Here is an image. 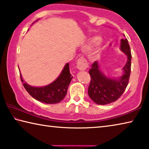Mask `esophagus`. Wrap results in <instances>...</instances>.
Returning a JSON list of instances; mask_svg holds the SVG:
<instances>
[{
	"label": "esophagus",
	"instance_id": "obj_1",
	"mask_svg": "<svg viewBox=\"0 0 149 149\" xmlns=\"http://www.w3.org/2000/svg\"><path fill=\"white\" fill-rule=\"evenodd\" d=\"M88 64L86 60L84 58H79L77 61V68L80 71H85L87 68Z\"/></svg>",
	"mask_w": 149,
	"mask_h": 149
}]
</instances>
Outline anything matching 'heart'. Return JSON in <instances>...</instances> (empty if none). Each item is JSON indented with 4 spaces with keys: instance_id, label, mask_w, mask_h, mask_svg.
Segmentation results:
<instances>
[{
    "instance_id": "heart-1",
    "label": "heart",
    "mask_w": 149,
    "mask_h": 149,
    "mask_svg": "<svg viewBox=\"0 0 149 149\" xmlns=\"http://www.w3.org/2000/svg\"><path fill=\"white\" fill-rule=\"evenodd\" d=\"M100 41H101V38H100V37L96 36L94 37H92V38L90 39L89 41L86 42V43L83 45L82 49L84 50H89L92 49L95 46L99 44L100 42ZM100 48H99L97 52H100Z\"/></svg>"
}]
</instances>
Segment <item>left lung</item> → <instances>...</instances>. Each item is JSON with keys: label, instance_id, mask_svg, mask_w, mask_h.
I'll list each match as a JSON object with an SVG mask.
<instances>
[{"label": "left lung", "instance_id": "left-lung-1", "mask_svg": "<svg viewBox=\"0 0 149 149\" xmlns=\"http://www.w3.org/2000/svg\"><path fill=\"white\" fill-rule=\"evenodd\" d=\"M125 37V35H123ZM121 51L127 56V62L122 68L123 73L118 77H108L100 70L99 63L95 62L89 70L91 83L88 95L96 104L106 105L116 101L122 96L127 86L130 76L132 54L127 39H121Z\"/></svg>", "mask_w": 149, "mask_h": 149}]
</instances>
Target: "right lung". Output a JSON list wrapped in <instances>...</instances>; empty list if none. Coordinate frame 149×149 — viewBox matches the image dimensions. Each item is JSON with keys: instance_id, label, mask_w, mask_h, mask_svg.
<instances>
[{"instance_id": "1", "label": "right lung", "mask_w": 149, "mask_h": 149, "mask_svg": "<svg viewBox=\"0 0 149 149\" xmlns=\"http://www.w3.org/2000/svg\"><path fill=\"white\" fill-rule=\"evenodd\" d=\"M20 78L25 89L35 99L45 104H56L61 102L66 95L72 75L70 72L69 63H67L59 76L51 84L43 87H33L29 85L24 81L21 74Z\"/></svg>"}]
</instances>
